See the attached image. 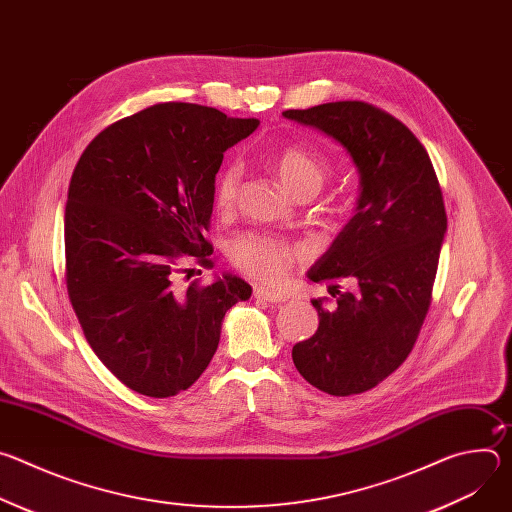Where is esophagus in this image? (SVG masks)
Masks as SVG:
<instances>
[{
    "label": "esophagus",
    "mask_w": 512,
    "mask_h": 512,
    "mask_svg": "<svg viewBox=\"0 0 512 512\" xmlns=\"http://www.w3.org/2000/svg\"><path fill=\"white\" fill-rule=\"evenodd\" d=\"M253 296L257 300H265V302H271V304H281V302L287 300L283 294H277V291L267 289V287H255L253 289Z\"/></svg>",
    "instance_id": "34e87169"
}]
</instances>
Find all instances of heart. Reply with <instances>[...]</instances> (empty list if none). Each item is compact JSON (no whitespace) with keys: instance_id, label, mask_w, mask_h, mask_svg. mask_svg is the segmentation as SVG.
<instances>
[{"instance_id":"1","label":"heart","mask_w":512,"mask_h":512,"mask_svg":"<svg viewBox=\"0 0 512 512\" xmlns=\"http://www.w3.org/2000/svg\"><path fill=\"white\" fill-rule=\"evenodd\" d=\"M273 170L281 184L296 198H314L330 178L328 162L302 148V145H287L281 148L273 160ZM241 188L239 166H229L216 178L214 206L218 212H231L237 204ZM231 259L235 267L247 277L261 283H281L296 263L306 259V249L298 243H289L271 235L247 233L235 239L231 247Z\"/></svg>"}]
</instances>
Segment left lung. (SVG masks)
Here are the masks:
<instances>
[{"mask_svg": "<svg viewBox=\"0 0 512 512\" xmlns=\"http://www.w3.org/2000/svg\"><path fill=\"white\" fill-rule=\"evenodd\" d=\"M283 117L340 141L360 172L356 214L308 271L330 285L336 308L312 302L320 326L291 356L316 389L364 393L401 367L429 312L448 229L442 188L411 129L371 103L336 101Z\"/></svg>", "mask_w": 512, "mask_h": 512, "instance_id": "obj_1", "label": "left lung"}]
</instances>
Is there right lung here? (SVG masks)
Listing matches in <instances>:
<instances>
[{
  "instance_id": "1",
  "label": "right lung",
  "mask_w": 512,
  "mask_h": 512,
  "mask_svg": "<svg viewBox=\"0 0 512 512\" xmlns=\"http://www.w3.org/2000/svg\"><path fill=\"white\" fill-rule=\"evenodd\" d=\"M194 103H158L103 129L83 152L64 210L66 289L99 360L131 391L166 399L212 360L229 308L251 285L212 269L204 239L225 152L257 129ZM198 273H202L198 269Z\"/></svg>"
}]
</instances>
